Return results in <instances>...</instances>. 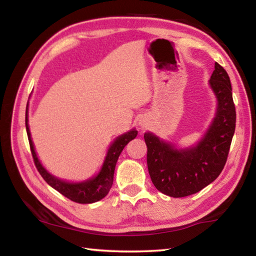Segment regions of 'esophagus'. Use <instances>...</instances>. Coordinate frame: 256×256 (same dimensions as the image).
<instances>
[{
	"mask_svg": "<svg viewBox=\"0 0 256 256\" xmlns=\"http://www.w3.org/2000/svg\"><path fill=\"white\" fill-rule=\"evenodd\" d=\"M138 125H140L142 130H144V128H148V125H149V124H148V120H146V118H142L138 120Z\"/></svg>",
	"mask_w": 256,
	"mask_h": 256,
	"instance_id": "obj_1",
	"label": "esophagus"
}]
</instances>
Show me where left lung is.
Listing matches in <instances>:
<instances>
[{"mask_svg":"<svg viewBox=\"0 0 256 256\" xmlns=\"http://www.w3.org/2000/svg\"><path fill=\"white\" fill-rule=\"evenodd\" d=\"M209 86L216 99L214 118L196 144L180 148L152 132L144 133L146 164L156 188L172 198L188 196L212 183L222 172L235 133L236 112L230 79L214 63Z\"/></svg>","mask_w":256,"mask_h":256,"instance_id":"obj_1","label":"left lung"}]
</instances>
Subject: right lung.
<instances>
[{
  "label": "right lung",
  "mask_w": 256,
  "mask_h": 256,
  "mask_svg": "<svg viewBox=\"0 0 256 256\" xmlns=\"http://www.w3.org/2000/svg\"><path fill=\"white\" fill-rule=\"evenodd\" d=\"M28 120H29L27 104V110H26V130H27L28 140L30 149H32L34 162V164H36L38 172H40V174L42 175V178L46 180L47 184L58 190V192H60L62 196L70 198L71 201L82 203V204H84V203H94L100 201L102 198L107 196L112 185V180H114L115 166L120 152L123 151L124 146H126L130 141L133 140V138H136L138 136V131L136 128L130 130L128 132L122 134V136H118L110 144L105 156V159H104L102 168L99 170L96 175L81 182H68L66 180H60L58 177L50 174V172L42 166L40 160L38 159L36 150H34Z\"/></svg>",
  "instance_id": "add662e5"
}]
</instances>
